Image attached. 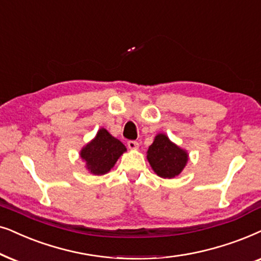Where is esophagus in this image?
I'll return each instance as SVG.
<instances>
[{
  "label": "esophagus",
  "mask_w": 261,
  "mask_h": 261,
  "mask_svg": "<svg viewBox=\"0 0 261 261\" xmlns=\"http://www.w3.org/2000/svg\"><path fill=\"white\" fill-rule=\"evenodd\" d=\"M138 142L137 141H128L127 142V147L128 149H131V150H136V149H138Z\"/></svg>",
  "instance_id": "34e87169"
}]
</instances>
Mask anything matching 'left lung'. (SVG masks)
<instances>
[{
	"instance_id": "8db88e82",
	"label": "left lung",
	"mask_w": 261,
	"mask_h": 261,
	"mask_svg": "<svg viewBox=\"0 0 261 261\" xmlns=\"http://www.w3.org/2000/svg\"><path fill=\"white\" fill-rule=\"evenodd\" d=\"M147 159L156 174L161 178L172 179L185 168L189 155L165 134H159L148 149Z\"/></svg>"
}]
</instances>
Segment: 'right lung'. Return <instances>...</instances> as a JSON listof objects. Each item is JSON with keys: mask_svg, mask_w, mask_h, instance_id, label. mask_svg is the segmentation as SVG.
<instances>
[{"mask_svg": "<svg viewBox=\"0 0 261 261\" xmlns=\"http://www.w3.org/2000/svg\"><path fill=\"white\" fill-rule=\"evenodd\" d=\"M126 151L125 145L113 137L106 128L101 127L94 140L82 148L81 158L86 162L87 169L95 175L106 174L113 168L117 160Z\"/></svg>", "mask_w": 261, "mask_h": 261, "instance_id": "obj_1", "label": "right lung"}]
</instances>
